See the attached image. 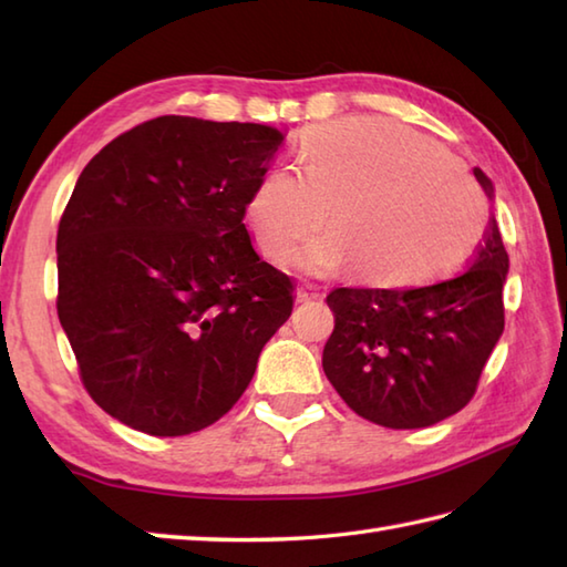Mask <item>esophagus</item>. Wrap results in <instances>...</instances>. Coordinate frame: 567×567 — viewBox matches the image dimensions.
I'll return each mask as SVG.
<instances>
[{
  "label": "esophagus",
  "instance_id": "34e87169",
  "mask_svg": "<svg viewBox=\"0 0 567 567\" xmlns=\"http://www.w3.org/2000/svg\"><path fill=\"white\" fill-rule=\"evenodd\" d=\"M321 297H323V292L317 285L297 287V302H317V299H321Z\"/></svg>",
  "mask_w": 567,
  "mask_h": 567
}]
</instances>
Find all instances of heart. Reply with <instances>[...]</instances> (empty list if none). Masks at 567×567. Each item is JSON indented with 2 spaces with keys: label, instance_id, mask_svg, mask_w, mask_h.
Wrapping results in <instances>:
<instances>
[{
  "label": "heart",
  "instance_id": "1",
  "mask_svg": "<svg viewBox=\"0 0 567 567\" xmlns=\"http://www.w3.org/2000/svg\"><path fill=\"white\" fill-rule=\"evenodd\" d=\"M305 178L272 167L248 199L256 244L285 260L327 221L297 268L333 270L346 258L368 277L414 282L449 270L487 224V199L439 143L378 118L321 126L299 153Z\"/></svg>",
  "mask_w": 567,
  "mask_h": 567
}]
</instances>
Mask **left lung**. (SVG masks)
<instances>
[{
  "mask_svg": "<svg viewBox=\"0 0 567 567\" xmlns=\"http://www.w3.org/2000/svg\"><path fill=\"white\" fill-rule=\"evenodd\" d=\"M487 197L492 179L475 167ZM509 256L492 219L473 265L426 287H339L321 365L343 402L372 424L424 429L473 400L504 331Z\"/></svg>",
  "mask_w": 567,
  "mask_h": 567,
  "instance_id": "left-lung-1",
  "label": "left lung"
}]
</instances>
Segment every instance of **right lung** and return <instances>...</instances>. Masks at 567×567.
Returning a JSON list of instances; mask_svg holds the SVG:
<instances>
[{
  "instance_id": "obj_1",
  "label": "right lung",
  "mask_w": 567,
  "mask_h": 567,
  "mask_svg": "<svg viewBox=\"0 0 567 567\" xmlns=\"http://www.w3.org/2000/svg\"><path fill=\"white\" fill-rule=\"evenodd\" d=\"M282 131L158 116L84 167L58 226V319L90 396L151 436L214 424L290 319L244 224Z\"/></svg>"
}]
</instances>
